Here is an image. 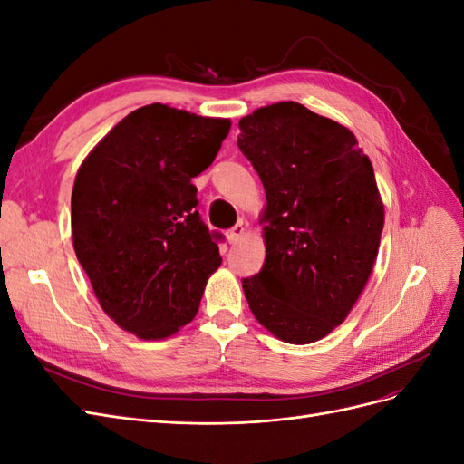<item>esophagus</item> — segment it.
Here are the masks:
<instances>
[{"label": "esophagus", "instance_id": "obj_1", "mask_svg": "<svg viewBox=\"0 0 464 464\" xmlns=\"http://www.w3.org/2000/svg\"><path fill=\"white\" fill-rule=\"evenodd\" d=\"M246 224L244 222H237L236 227H232L228 232H227V240H228V244H236L237 240H240V237L246 234Z\"/></svg>", "mask_w": 464, "mask_h": 464}]
</instances>
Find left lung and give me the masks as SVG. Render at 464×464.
<instances>
[{
  "instance_id": "obj_1",
  "label": "left lung",
  "mask_w": 464,
  "mask_h": 464,
  "mask_svg": "<svg viewBox=\"0 0 464 464\" xmlns=\"http://www.w3.org/2000/svg\"><path fill=\"white\" fill-rule=\"evenodd\" d=\"M240 130L266 195V257L244 278L246 300L276 339L315 343L348 317L373 271L385 222L373 166L353 131L292 101L257 108Z\"/></svg>"
}]
</instances>
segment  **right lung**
I'll return each instance as SVG.
<instances>
[{"label":"right lung","mask_w":464,"mask_h":464,"mask_svg":"<svg viewBox=\"0 0 464 464\" xmlns=\"http://www.w3.org/2000/svg\"><path fill=\"white\" fill-rule=\"evenodd\" d=\"M230 125L159 102L137 108L75 176L77 259L106 315L139 339H168L188 325L222 263L191 178L213 164Z\"/></svg>","instance_id":"add662e5"}]
</instances>
